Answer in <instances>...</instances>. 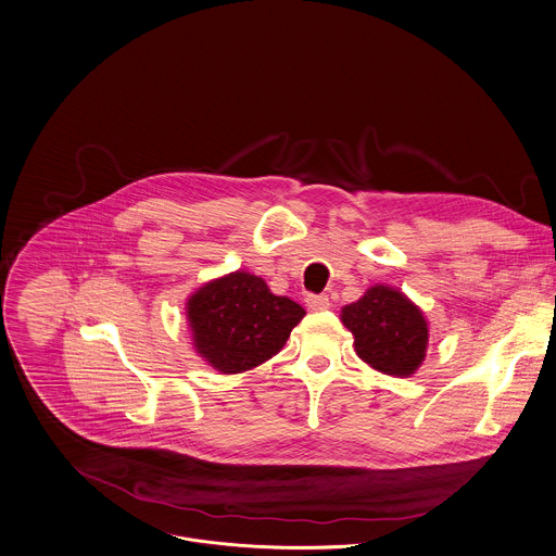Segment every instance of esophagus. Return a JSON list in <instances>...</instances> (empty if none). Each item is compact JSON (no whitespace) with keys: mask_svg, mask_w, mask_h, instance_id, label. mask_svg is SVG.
I'll list each match as a JSON object with an SVG mask.
<instances>
[{"mask_svg":"<svg viewBox=\"0 0 556 556\" xmlns=\"http://www.w3.org/2000/svg\"><path fill=\"white\" fill-rule=\"evenodd\" d=\"M307 307L311 311H324V308L330 307V299L326 294H308Z\"/></svg>","mask_w":556,"mask_h":556,"instance_id":"34e87169","label":"esophagus"}]
</instances>
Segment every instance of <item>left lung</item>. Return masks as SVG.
I'll list each match as a JSON object with an SVG mask.
<instances>
[{"instance_id":"8db88e82","label":"left lung","mask_w":556,"mask_h":556,"mask_svg":"<svg viewBox=\"0 0 556 556\" xmlns=\"http://www.w3.org/2000/svg\"><path fill=\"white\" fill-rule=\"evenodd\" d=\"M341 319L354 334L356 354L372 369L407 377L422 365L427 319L399 290L370 288L361 301L343 307Z\"/></svg>"}]
</instances>
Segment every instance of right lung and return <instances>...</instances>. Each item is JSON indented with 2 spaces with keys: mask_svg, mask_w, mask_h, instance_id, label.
I'll return each instance as SVG.
<instances>
[{
  "mask_svg": "<svg viewBox=\"0 0 556 556\" xmlns=\"http://www.w3.org/2000/svg\"><path fill=\"white\" fill-rule=\"evenodd\" d=\"M187 317L198 354L230 375L275 356L305 308L288 296H275L260 277L239 270L200 288L187 303Z\"/></svg>",
  "mask_w": 556,
  "mask_h": 556,
  "instance_id": "add662e5",
  "label": "right lung"
}]
</instances>
